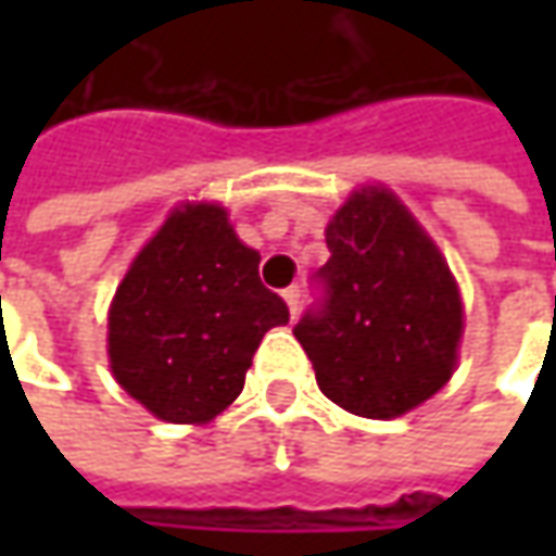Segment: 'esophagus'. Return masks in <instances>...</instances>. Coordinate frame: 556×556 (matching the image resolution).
<instances>
[{
	"instance_id": "obj_1",
	"label": "esophagus",
	"mask_w": 556,
	"mask_h": 556,
	"mask_svg": "<svg viewBox=\"0 0 556 556\" xmlns=\"http://www.w3.org/2000/svg\"><path fill=\"white\" fill-rule=\"evenodd\" d=\"M281 296H285V303H288L290 315H296V309H300V288H288Z\"/></svg>"
}]
</instances>
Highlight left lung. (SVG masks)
<instances>
[{
  "mask_svg": "<svg viewBox=\"0 0 556 556\" xmlns=\"http://www.w3.org/2000/svg\"><path fill=\"white\" fill-rule=\"evenodd\" d=\"M325 296L293 337L321 393L358 417H399L439 393L458 365L464 306L448 263L393 191L350 194L325 228Z\"/></svg>",
  "mask_w": 556,
  "mask_h": 556,
  "instance_id": "left-lung-1",
  "label": "left lung"
}]
</instances>
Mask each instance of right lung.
Masks as SVG:
<instances>
[{
    "mask_svg": "<svg viewBox=\"0 0 556 556\" xmlns=\"http://www.w3.org/2000/svg\"><path fill=\"white\" fill-rule=\"evenodd\" d=\"M219 203H182L141 247L108 312L117 383L169 424H206L241 390L266 331L288 325Z\"/></svg>",
    "mask_w": 556,
    "mask_h": 556,
    "instance_id": "1",
    "label": "right lung"
}]
</instances>
